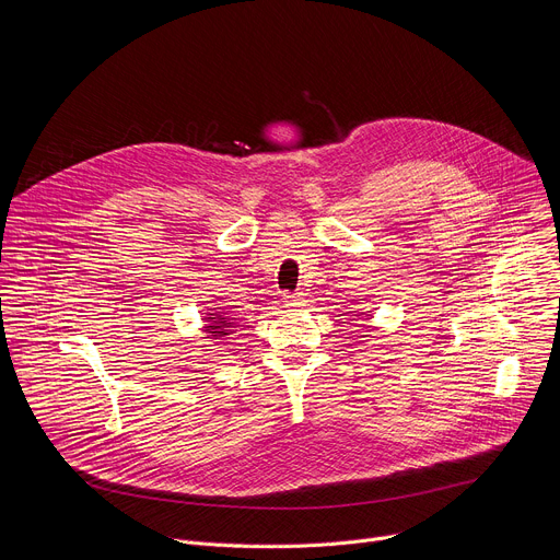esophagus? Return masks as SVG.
Returning <instances> with one entry per match:
<instances>
[{
  "label": "esophagus",
  "instance_id": "1",
  "mask_svg": "<svg viewBox=\"0 0 560 560\" xmlns=\"http://www.w3.org/2000/svg\"><path fill=\"white\" fill-rule=\"evenodd\" d=\"M283 299H285V305H290V307H301L305 303V294L303 292H285Z\"/></svg>",
  "mask_w": 560,
  "mask_h": 560
}]
</instances>
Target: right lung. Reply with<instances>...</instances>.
<instances>
[{
  "instance_id": "add662e5",
  "label": "right lung",
  "mask_w": 560,
  "mask_h": 560,
  "mask_svg": "<svg viewBox=\"0 0 560 560\" xmlns=\"http://www.w3.org/2000/svg\"><path fill=\"white\" fill-rule=\"evenodd\" d=\"M203 322H208L206 324V332L212 337V339H217V337H225V335H230V330H232V322H228V318L223 316V312L221 314H217V312H210Z\"/></svg>"
}]
</instances>
